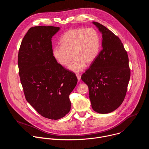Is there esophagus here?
<instances>
[{"label":"esophagus","mask_w":149,"mask_h":149,"mask_svg":"<svg viewBox=\"0 0 149 149\" xmlns=\"http://www.w3.org/2000/svg\"><path fill=\"white\" fill-rule=\"evenodd\" d=\"M76 75H77V78H78V81H81V75L79 74H77Z\"/></svg>","instance_id":"esophagus-1"}]
</instances>
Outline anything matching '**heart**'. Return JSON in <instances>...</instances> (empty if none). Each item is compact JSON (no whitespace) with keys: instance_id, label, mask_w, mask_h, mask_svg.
Listing matches in <instances>:
<instances>
[{"instance_id":"heart-1","label":"heart","mask_w":149,"mask_h":149,"mask_svg":"<svg viewBox=\"0 0 149 149\" xmlns=\"http://www.w3.org/2000/svg\"><path fill=\"white\" fill-rule=\"evenodd\" d=\"M61 45L55 47L52 55L59 64L67 67L75 56L69 69L79 72L87 64L93 63L100 51V38L92 28H76L68 31L60 40Z\"/></svg>"}]
</instances>
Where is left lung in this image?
Returning a JSON list of instances; mask_svg holds the SVG:
<instances>
[{
    "instance_id": "1",
    "label": "left lung",
    "mask_w": 149,
    "mask_h": 149,
    "mask_svg": "<svg viewBox=\"0 0 149 149\" xmlns=\"http://www.w3.org/2000/svg\"><path fill=\"white\" fill-rule=\"evenodd\" d=\"M102 34V50L81 79L89 88L93 109L107 114L118 109L125 98L130 78L129 58L118 36L93 22Z\"/></svg>"
}]
</instances>
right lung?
I'll use <instances>...</instances> for the list:
<instances>
[{
	"mask_svg": "<svg viewBox=\"0 0 149 149\" xmlns=\"http://www.w3.org/2000/svg\"><path fill=\"white\" fill-rule=\"evenodd\" d=\"M59 30L52 26L30 28L18 54L19 74L26 101L39 114L51 120L70 112L69 95L78 81L52 55V38Z\"/></svg>",
	"mask_w": 149,
	"mask_h": 149,
	"instance_id": "add662e5",
	"label": "right lung"
}]
</instances>
